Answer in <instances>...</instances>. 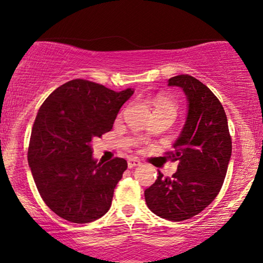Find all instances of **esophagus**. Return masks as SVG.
<instances>
[{"label": "esophagus", "mask_w": 263, "mask_h": 263, "mask_svg": "<svg viewBox=\"0 0 263 263\" xmlns=\"http://www.w3.org/2000/svg\"><path fill=\"white\" fill-rule=\"evenodd\" d=\"M140 165H141V162H140V160H138V159L132 158V159L128 160V167H129V168H133V167L140 166Z\"/></svg>", "instance_id": "obj_1"}]
</instances>
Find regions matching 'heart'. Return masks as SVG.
Here are the masks:
<instances>
[{
  "instance_id": "1",
  "label": "heart",
  "mask_w": 263,
  "mask_h": 263,
  "mask_svg": "<svg viewBox=\"0 0 263 263\" xmlns=\"http://www.w3.org/2000/svg\"><path fill=\"white\" fill-rule=\"evenodd\" d=\"M153 105L155 110H171V111L176 112L177 108L176 104L172 103V102L166 100L165 97H157L153 102Z\"/></svg>"
}]
</instances>
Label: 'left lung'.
Returning <instances> with one entry per match:
<instances>
[{
	"label": "left lung",
	"instance_id": "obj_1",
	"mask_svg": "<svg viewBox=\"0 0 263 263\" xmlns=\"http://www.w3.org/2000/svg\"><path fill=\"white\" fill-rule=\"evenodd\" d=\"M187 100L184 127L167 153L178 160L172 178L159 172L144 199L152 212L161 218L180 222L191 218L212 203L220 191L231 157V138L223 105L206 85L189 74L168 79Z\"/></svg>",
	"mask_w": 263,
	"mask_h": 263
}]
</instances>
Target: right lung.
Returning <instances> with one entry per match:
<instances>
[{"instance_id": "1", "label": "right lung", "mask_w": 263, "mask_h": 263, "mask_svg": "<svg viewBox=\"0 0 263 263\" xmlns=\"http://www.w3.org/2000/svg\"><path fill=\"white\" fill-rule=\"evenodd\" d=\"M133 89L120 92L85 79L59 86L40 106L28 147V165L45 204L72 223H90L111 206L127 161L97 162L92 139L112 129Z\"/></svg>"}]
</instances>
